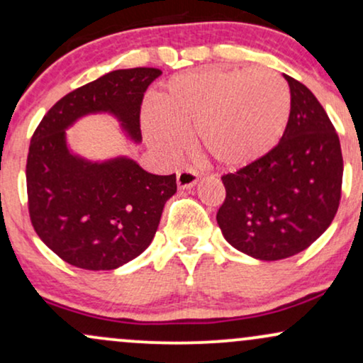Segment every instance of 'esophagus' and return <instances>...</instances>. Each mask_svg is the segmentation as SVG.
Here are the masks:
<instances>
[{
	"instance_id": "34e87169",
	"label": "esophagus",
	"mask_w": 363,
	"mask_h": 363,
	"mask_svg": "<svg viewBox=\"0 0 363 363\" xmlns=\"http://www.w3.org/2000/svg\"><path fill=\"white\" fill-rule=\"evenodd\" d=\"M198 181V172L194 169H182L177 170V186L181 189H189Z\"/></svg>"
}]
</instances>
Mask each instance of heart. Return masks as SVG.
Returning a JSON list of instances; mask_svg holds the SVG:
<instances>
[{
    "label": "heart",
    "instance_id": "1",
    "mask_svg": "<svg viewBox=\"0 0 363 363\" xmlns=\"http://www.w3.org/2000/svg\"><path fill=\"white\" fill-rule=\"evenodd\" d=\"M145 114L150 143L162 155L182 148L193 131L196 148L222 167L252 164L281 138L291 111L290 86L268 68L193 69L167 82Z\"/></svg>",
    "mask_w": 363,
    "mask_h": 363
}]
</instances>
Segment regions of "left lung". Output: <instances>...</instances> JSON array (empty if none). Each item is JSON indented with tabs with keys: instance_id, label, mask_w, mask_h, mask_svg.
Masks as SVG:
<instances>
[{
	"instance_id": "8db88e82",
	"label": "left lung",
	"mask_w": 363,
	"mask_h": 363,
	"mask_svg": "<svg viewBox=\"0 0 363 363\" xmlns=\"http://www.w3.org/2000/svg\"><path fill=\"white\" fill-rule=\"evenodd\" d=\"M291 111L277 147L222 176L225 201L216 222L227 242L261 261L302 252L338 211L343 157L338 133L314 94L285 74Z\"/></svg>"
}]
</instances>
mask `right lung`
Listing matches in <instances>:
<instances>
[{
  "mask_svg": "<svg viewBox=\"0 0 363 363\" xmlns=\"http://www.w3.org/2000/svg\"><path fill=\"white\" fill-rule=\"evenodd\" d=\"M157 68L116 69L69 91L34 131L27 157L30 222L62 261L90 272L116 269L153 240L162 211L177 191L176 174L155 176L126 157L89 162L73 155L66 129L78 118L111 112L141 140L140 111Z\"/></svg>",
  "mask_w": 363,
  "mask_h": 363,
  "instance_id": "right-lung-1",
  "label": "right lung"
}]
</instances>
